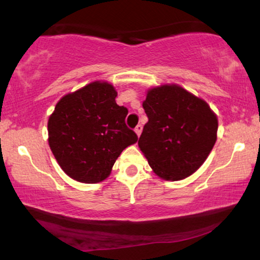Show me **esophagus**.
Listing matches in <instances>:
<instances>
[{"label": "esophagus", "mask_w": 260, "mask_h": 260, "mask_svg": "<svg viewBox=\"0 0 260 260\" xmlns=\"http://www.w3.org/2000/svg\"><path fill=\"white\" fill-rule=\"evenodd\" d=\"M142 129H143V127H142V125L141 124H138V125L135 127V133L137 134V136H140L141 135V133H142Z\"/></svg>", "instance_id": "34e87169"}]
</instances>
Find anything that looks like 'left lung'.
Returning a JSON list of instances; mask_svg holds the SVG:
<instances>
[{
  "mask_svg": "<svg viewBox=\"0 0 260 260\" xmlns=\"http://www.w3.org/2000/svg\"><path fill=\"white\" fill-rule=\"evenodd\" d=\"M148 123L138 145L156 175L179 181L200 168L214 147L218 118L207 103L177 85L148 91Z\"/></svg>",
  "mask_w": 260,
  "mask_h": 260,
  "instance_id": "left-lung-1",
  "label": "left lung"
}]
</instances>
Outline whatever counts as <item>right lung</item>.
<instances>
[{"label":"right lung","instance_id":"add662e5","mask_svg":"<svg viewBox=\"0 0 260 260\" xmlns=\"http://www.w3.org/2000/svg\"><path fill=\"white\" fill-rule=\"evenodd\" d=\"M116 97L111 84L94 81L62 97L49 117V147L73 180H105L120 152L137 142L125 124L127 109L117 104Z\"/></svg>","mask_w":260,"mask_h":260}]
</instances>
